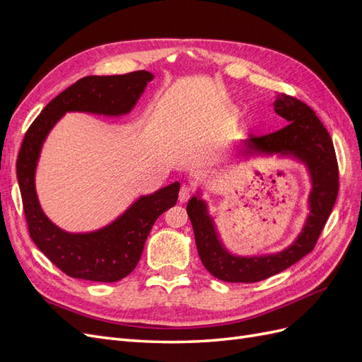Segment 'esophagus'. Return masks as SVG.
Listing matches in <instances>:
<instances>
[{
  "instance_id": "esophagus-1",
  "label": "esophagus",
  "mask_w": 362,
  "mask_h": 362,
  "mask_svg": "<svg viewBox=\"0 0 362 362\" xmlns=\"http://www.w3.org/2000/svg\"><path fill=\"white\" fill-rule=\"evenodd\" d=\"M192 194H193V189H192V187H189V185H182V187L180 189L178 201H180L181 204L187 202V201L192 198Z\"/></svg>"
}]
</instances>
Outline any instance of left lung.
Here are the masks:
<instances>
[{"mask_svg": "<svg viewBox=\"0 0 362 362\" xmlns=\"http://www.w3.org/2000/svg\"><path fill=\"white\" fill-rule=\"evenodd\" d=\"M275 112L288 124L275 133L252 136L247 148L267 154H294L306 163L313 180L311 214L303 231L288 249L267 257H234L218 242L205 202L193 196L187 204V214L193 226L196 247L204 267L221 281L258 282L293 266L314 249L337 201L338 163L332 139L320 119L310 105L286 93H278Z\"/></svg>", "mask_w": 362, "mask_h": 362, "instance_id": "1", "label": "left lung"}]
</instances>
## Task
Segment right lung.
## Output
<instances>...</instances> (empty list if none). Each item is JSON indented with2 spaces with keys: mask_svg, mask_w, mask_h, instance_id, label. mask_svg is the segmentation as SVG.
Returning <instances> with one entry per match:
<instances>
[{
  "mask_svg": "<svg viewBox=\"0 0 362 362\" xmlns=\"http://www.w3.org/2000/svg\"><path fill=\"white\" fill-rule=\"evenodd\" d=\"M151 80L152 74L146 71L84 76L54 98L27 129L16 161V175L28 233L45 257L68 276L116 282L129 275L141 257L152 225L177 204L180 182L141 196L113 223L95 233H64L43 214L36 196L35 170L43 140L66 112L107 116L128 113Z\"/></svg>",
  "mask_w": 362,
  "mask_h": 362,
  "instance_id": "right-lung-1",
  "label": "right lung"
}]
</instances>
